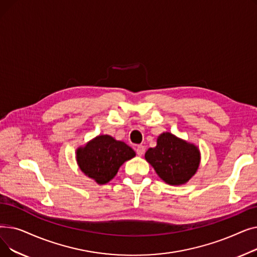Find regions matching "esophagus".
Returning <instances> with one entry per match:
<instances>
[{
  "mask_svg": "<svg viewBox=\"0 0 257 257\" xmlns=\"http://www.w3.org/2000/svg\"><path fill=\"white\" fill-rule=\"evenodd\" d=\"M145 151H146L145 146H143V145L138 146V148H137V153H138L139 156H143V155L145 154Z\"/></svg>",
  "mask_w": 257,
  "mask_h": 257,
  "instance_id": "obj_1",
  "label": "esophagus"
}]
</instances>
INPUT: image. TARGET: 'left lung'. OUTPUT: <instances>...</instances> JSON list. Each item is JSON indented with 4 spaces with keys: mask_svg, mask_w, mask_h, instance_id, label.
I'll return each mask as SVG.
<instances>
[{
    "mask_svg": "<svg viewBox=\"0 0 257 257\" xmlns=\"http://www.w3.org/2000/svg\"><path fill=\"white\" fill-rule=\"evenodd\" d=\"M145 159L166 183L182 185L197 173L201 153L195 144L188 143L171 132H164L157 138L156 147L148 149Z\"/></svg>",
    "mask_w": 257,
    "mask_h": 257,
    "instance_id": "left-lung-1",
    "label": "left lung"
}]
</instances>
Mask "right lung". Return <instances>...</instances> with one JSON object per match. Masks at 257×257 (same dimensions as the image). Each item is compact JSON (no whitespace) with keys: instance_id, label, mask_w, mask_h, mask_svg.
<instances>
[{"instance_id":"right-lung-1","label":"right lung","mask_w":257,"mask_h":257,"mask_svg":"<svg viewBox=\"0 0 257 257\" xmlns=\"http://www.w3.org/2000/svg\"><path fill=\"white\" fill-rule=\"evenodd\" d=\"M136 155L124 142L102 134L77 148L76 161L85 176L98 184H106L114 178L121 165Z\"/></svg>"}]
</instances>
